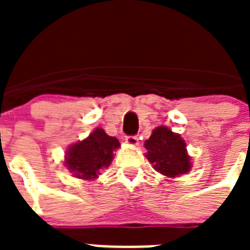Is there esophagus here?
<instances>
[{"label": "esophagus", "mask_w": 250, "mask_h": 250, "mask_svg": "<svg viewBox=\"0 0 250 250\" xmlns=\"http://www.w3.org/2000/svg\"><path fill=\"white\" fill-rule=\"evenodd\" d=\"M125 143L131 145V146H136L139 144V138L138 136H126L125 138Z\"/></svg>", "instance_id": "esophagus-1"}]
</instances>
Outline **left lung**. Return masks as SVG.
I'll use <instances>...</instances> for the list:
<instances>
[{"instance_id": "left-lung-1", "label": "left lung", "mask_w": 250, "mask_h": 250, "mask_svg": "<svg viewBox=\"0 0 250 250\" xmlns=\"http://www.w3.org/2000/svg\"><path fill=\"white\" fill-rule=\"evenodd\" d=\"M145 154L156 171L167 178H176L190 171L191 159L188 155L187 143L169 127L159 126L152 130L145 141Z\"/></svg>"}]
</instances>
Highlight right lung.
<instances>
[{
    "mask_svg": "<svg viewBox=\"0 0 250 250\" xmlns=\"http://www.w3.org/2000/svg\"><path fill=\"white\" fill-rule=\"evenodd\" d=\"M118 147H120L118 139L98 127L86 139L68 146L65 167L75 178L94 180L100 175L101 169L110 167Z\"/></svg>",
    "mask_w": 250,
    "mask_h": 250,
    "instance_id": "obj_1",
    "label": "right lung"
}]
</instances>
